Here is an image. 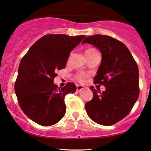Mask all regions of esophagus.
<instances>
[{"label":"esophagus","instance_id":"1","mask_svg":"<svg viewBox=\"0 0 151 151\" xmlns=\"http://www.w3.org/2000/svg\"><path fill=\"white\" fill-rule=\"evenodd\" d=\"M84 88H85V87L82 86V85H77V87H76V90H77V91H78V92L81 91V90H83Z\"/></svg>","mask_w":151,"mask_h":151}]
</instances>
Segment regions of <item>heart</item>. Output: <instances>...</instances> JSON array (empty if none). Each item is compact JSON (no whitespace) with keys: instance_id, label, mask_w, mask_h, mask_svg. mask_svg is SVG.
I'll use <instances>...</instances> for the list:
<instances>
[{"instance_id":"1","label":"heart","mask_w":151,"mask_h":151,"mask_svg":"<svg viewBox=\"0 0 151 151\" xmlns=\"http://www.w3.org/2000/svg\"><path fill=\"white\" fill-rule=\"evenodd\" d=\"M96 52V50H95L94 48H88V49H87L86 51H85V54H89V53H92V52ZM85 78H86V76H85V74H78V76H76V79L78 80V81H80V82H84L85 80Z\"/></svg>"}]
</instances>
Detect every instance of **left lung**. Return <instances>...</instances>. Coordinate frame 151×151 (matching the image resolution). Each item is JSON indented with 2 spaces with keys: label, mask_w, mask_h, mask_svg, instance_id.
<instances>
[{
  "label": "left lung",
  "mask_w": 151,
  "mask_h": 151,
  "mask_svg": "<svg viewBox=\"0 0 151 151\" xmlns=\"http://www.w3.org/2000/svg\"><path fill=\"white\" fill-rule=\"evenodd\" d=\"M94 45L102 54L94 83L106 88L100 92L91 87L93 99L85 104V110L96 124L113 125L128 115L139 98L138 65L128 48L109 36H90L82 41Z\"/></svg>",
  "instance_id": "8db88e82"
}]
</instances>
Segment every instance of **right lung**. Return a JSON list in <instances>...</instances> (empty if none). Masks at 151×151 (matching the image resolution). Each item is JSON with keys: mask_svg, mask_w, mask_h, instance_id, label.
<instances>
[{"mask_svg": "<svg viewBox=\"0 0 151 151\" xmlns=\"http://www.w3.org/2000/svg\"><path fill=\"white\" fill-rule=\"evenodd\" d=\"M85 35L47 34L41 37L23 57L19 64L15 91L23 112L42 126H52L66 113L65 96L76 91L73 83L63 88L54 84L57 71L66 67L70 52Z\"/></svg>", "mask_w": 151, "mask_h": 151, "instance_id": "obj_1", "label": "right lung"}]
</instances>
